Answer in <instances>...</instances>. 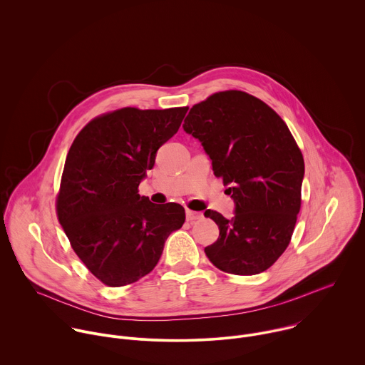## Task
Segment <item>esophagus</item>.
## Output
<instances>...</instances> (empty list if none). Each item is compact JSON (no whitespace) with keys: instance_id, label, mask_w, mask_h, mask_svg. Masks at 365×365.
<instances>
[{"instance_id":"34e87169","label":"esophagus","mask_w":365,"mask_h":365,"mask_svg":"<svg viewBox=\"0 0 365 365\" xmlns=\"http://www.w3.org/2000/svg\"><path fill=\"white\" fill-rule=\"evenodd\" d=\"M185 215H187V220H188V221H195V220L202 218V214H201V212L191 211V210H187V211H185Z\"/></svg>"}]
</instances>
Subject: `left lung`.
Segmentation results:
<instances>
[{
  "mask_svg": "<svg viewBox=\"0 0 365 365\" xmlns=\"http://www.w3.org/2000/svg\"><path fill=\"white\" fill-rule=\"evenodd\" d=\"M182 128L197 138L234 200V217L217 211L220 237L204 248L221 271L254 275L289 244L301 207L304 158L281 117L242 91H222L195 104Z\"/></svg>",
  "mask_w": 365,
  "mask_h": 365,
  "instance_id": "8db88e82",
  "label": "left lung"
}]
</instances>
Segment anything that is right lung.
<instances>
[{"instance_id": "obj_1", "label": "right lung", "mask_w": 365, "mask_h": 365, "mask_svg": "<svg viewBox=\"0 0 365 365\" xmlns=\"http://www.w3.org/2000/svg\"><path fill=\"white\" fill-rule=\"evenodd\" d=\"M187 111L117 110L90 121L68 151L58 220L80 259L110 287L151 272L167 238L185 221L180 204L155 205L138 185Z\"/></svg>"}]
</instances>
